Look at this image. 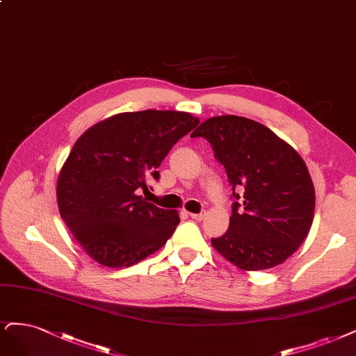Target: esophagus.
Returning a JSON list of instances; mask_svg holds the SVG:
<instances>
[{
	"label": "esophagus",
	"mask_w": 356,
	"mask_h": 356,
	"mask_svg": "<svg viewBox=\"0 0 356 356\" xmlns=\"http://www.w3.org/2000/svg\"><path fill=\"white\" fill-rule=\"evenodd\" d=\"M193 219H195V220H202L204 216H206V212L203 211V212H200V213H188Z\"/></svg>",
	"instance_id": "1"
}]
</instances>
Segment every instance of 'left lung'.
Listing matches in <instances>:
<instances>
[{
	"mask_svg": "<svg viewBox=\"0 0 356 356\" xmlns=\"http://www.w3.org/2000/svg\"><path fill=\"white\" fill-rule=\"evenodd\" d=\"M191 137L211 143L232 188L229 228L212 238L213 248L246 271L283 264L314 219L315 190L303 159L259 122L234 115L207 119Z\"/></svg>",
	"mask_w": 356,
	"mask_h": 356,
	"instance_id": "8db88e82",
	"label": "left lung"
}]
</instances>
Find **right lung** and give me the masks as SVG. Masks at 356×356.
Returning a JSON list of instances; mask_svg holds the SVG:
<instances>
[{"mask_svg":"<svg viewBox=\"0 0 356 356\" xmlns=\"http://www.w3.org/2000/svg\"><path fill=\"white\" fill-rule=\"evenodd\" d=\"M199 119L174 110L120 113L85 131L57 181L61 219L95 262L131 266L165 246L177 211L147 202L140 190Z\"/></svg>","mask_w":356,"mask_h":356,"instance_id":"right-lung-1","label":"right lung"}]
</instances>
